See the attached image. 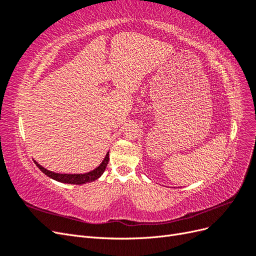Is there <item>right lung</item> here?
Listing matches in <instances>:
<instances>
[{"label":"right lung","instance_id":"1","mask_svg":"<svg viewBox=\"0 0 256 256\" xmlns=\"http://www.w3.org/2000/svg\"><path fill=\"white\" fill-rule=\"evenodd\" d=\"M35 164L38 166V168L40 171L47 175L48 177L52 178V180L60 182H64V184H86V182H90L96 180L97 178H99L102 176L104 172V170L108 166V162H109V152H106V157L104 159V161L102 162V164L99 166H97L95 170L88 172V173H84V174H60V173H54L49 171V170L44 168V166H42L40 164H37L36 161Z\"/></svg>","mask_w":256,"mask_h":256}]
</instances>
